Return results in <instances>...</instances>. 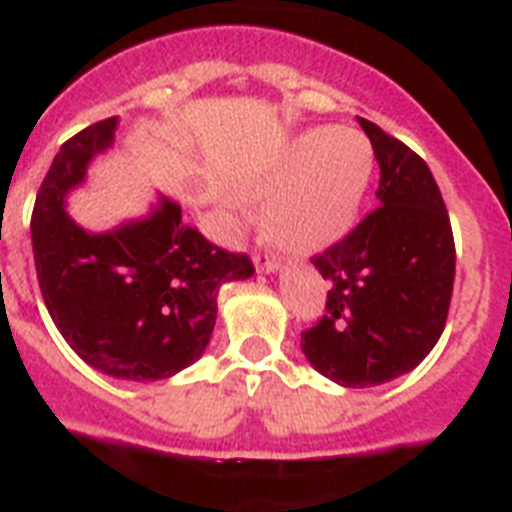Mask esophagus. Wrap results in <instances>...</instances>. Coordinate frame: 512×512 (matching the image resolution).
<instances>
[{
	"label": "esophagus",
	"mask_w": 512,
	"mask_h": 512,
	"mask_svg": "<svg viewBox=\"0 0 512 512\" xmlns=\"http://www.w3.org/2000/svg\"><path fill=\"white\" fill-rule=\"evenodd\" d=\"M255 265L260 273H275V270H278V260H275L273 255H268V252H257Z\"/></svg>",
	"instance_id": "obj_1"
}]
</instances>
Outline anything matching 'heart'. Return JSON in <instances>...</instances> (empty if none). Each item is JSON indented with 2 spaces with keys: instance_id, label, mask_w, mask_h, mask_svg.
Masks as SVG:
<instances>
[{
  "instance_id": "heart-1",
  "label": "heart",
  "mask_w": 512,
  "mask_h": 512,
  "mask_svg": "<svg viewBox=\"0 0 512 512\" xmlns=\"http://www.w3.org/2000/svg\"><path fill=\"white\" fill-rule=\"evenodd\" d=\"M376 154L353 128L301 133L283 157L247 182L250 198H265V229L283 250L319 252L353 226L371 185Z\"/></svg>"
}]
</instances>
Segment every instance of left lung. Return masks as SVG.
<instances>
[{
    "label": "left lung",
    "mask_w": 512,
    "mask_h": 512,
    "mask_svg": "<svg viewBox=\"0 0 512 512\" xmlns=\"http://www.w3.org/2000/svg\"><path fill=\"white\" fill-rule=\"evenodd\" d=\"M381 167L373 208L311 262L330 281L324 317L301 332L322 376L368 389L420 366L446 327L456 247L433 172L410 146L358 118Z\"/></svg>",
    "instance_id": "8db88e82"
}]
</instances>
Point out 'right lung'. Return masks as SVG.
I'll list each match as a JSON object with an SVG mask.
<instances>
[{"label":"right lung","instance_id":"1","mask_svg":"<svg viewBox=\"0 0 512 512\" xmlns=\"http://www.w3.org/2000/svg\"><path fill=\"white\" fill-rule=\"evenodd\" d=\"M115 126L118 118L92 123L53 157L30 219L35 270L53 324L84 363L115 379H170L206 350L219 288L255 268L182 224L164 195L146 219L105 234L71 221L66 193L113 146Z\"/></svg>","mask_w":512,"mask_h":512}]
</instances>
